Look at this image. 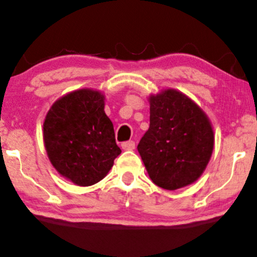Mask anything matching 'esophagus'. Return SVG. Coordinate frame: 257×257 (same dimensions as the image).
Listing matches in <instances>:
<instances>
[{"label": "esophagus", "mask_w": 257, "mask_h": 257, "mask_svg": "<svg viewBox=\"0 0 257 257\" xmlns=\"http://www.w3.org/2000/svg\"><path fill=\"white\" fill-rule=\"evenodd\" d=\"M121 147H122V150L125 151H132L135 150V142L134 141H127V142L121 143Z\"/></svg>", "instance_id": "34e87169"}]
</instances>
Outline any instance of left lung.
Listing matches in <instances>:
<instances>
[{
	"mask_svg": "<svg viewBox=\"0 0 257 257\" xmlns=\"http://www.w3.org/2000/svg\"><path fill=\"white\" fill-rule=\"evenodd\" d=\"M150 128L137 150L148 175L165 190L195 183L211 159L213 128L195 101L175 89L150 96Z\"/></svg>",
	"mask_w": 257,
	"mask_h": 257,
	"instance_id": "left-lung-1",
	"label": "left lung"
}]
</instances>
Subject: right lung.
<instances>
[{"label":"right lung","instance_id":"right-lung-1","mask_svg":"<svg viewBox=\"0 0 257 257\" xmlns=\"http://www.w3.org/2000/svg\"><path fill=\"white\" fill-rule=\"evenodd\" d=\"M99 90L78 89L55 101L44 121V145L51 164L78 186L106 176L121 153Z\"/></svg>","mask_w":257,"mask_h":257}]
</instances>
